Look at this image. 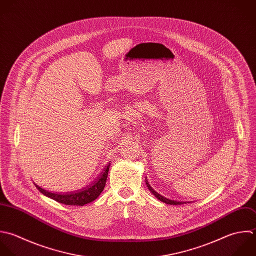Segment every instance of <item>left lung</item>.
Wrapping results in <instances>:
<instances>
[{
    "label": "left lung",
    "instance_id": "left-lung-1",
    "mask_svg": "<svg viewBox=\"0 0 256 256\" xmlns=\"http://www.w3.org/2000/svg\"><path fill=\"white\" fill-rule=\"evenodd\" d=\"M146 186H148V188L150 190V192L158 200H160V202H164V204H172V206H180V204H186V202H178V200H168V198H164V196H162V194H160L158 192H156L152 186H150V184H148V178H146Z\"/></svg>",
    "mask_w": 256,
    "mask_h": 256
}]
</instances>
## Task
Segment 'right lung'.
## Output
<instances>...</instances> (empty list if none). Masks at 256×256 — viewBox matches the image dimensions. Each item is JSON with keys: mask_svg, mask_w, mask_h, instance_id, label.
Returning <instances> with one entry per match:
<instances>
[{"mask_svg": "<svg viewBox=\"0 0 256 256\" xmlns=\"http://www.w3.org/2000/svg\"><path fill=\"white\" fill-rule=\"evenodd\" d=\"M110 162L104 168L102 172L92 184H90L86 188H82V190H78L76 192H64V194L50 192H48V190L42 188L40 186H36V184H34V186L44 196H46L60 204H64L66 206H82L90 204V202H94V200H96L98 198V196L102 194V192L104 190L108 174L110 170Z\"/></svg>", "mask_w": 256, "mask_h": 256, "instance_id": "add662e5", "label": "right lung"}]
</instances>
